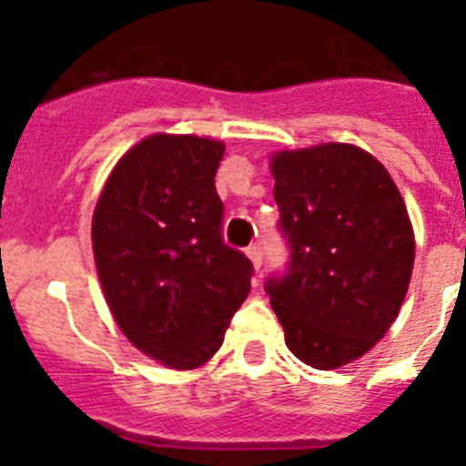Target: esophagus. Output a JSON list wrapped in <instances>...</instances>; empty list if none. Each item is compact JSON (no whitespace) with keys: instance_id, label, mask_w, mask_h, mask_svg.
<instances>
[{"instance_id":"esophagus-1","label":"esophagus","mask_w":466,"mask_h":466,"mask_svg":"<svg viewBox=\"0 0 466 466\" xmlns=\"http://www.w3.org/2000/svg\"><path fill=\"white\" fill-rule=\"evenodd\" d=\"M246 256L250 258V262H253V267H256V269H260L262 267V248L260 246H248V248H246Z\"/></svg>"}]
</instances>
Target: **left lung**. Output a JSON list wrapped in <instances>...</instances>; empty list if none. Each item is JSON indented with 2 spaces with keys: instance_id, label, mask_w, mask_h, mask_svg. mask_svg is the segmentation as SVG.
<instances>
[{
  "instance_id": "obj_1",
  "label": "left lung",
  "mask_w": 466,
  "mask_h": 466,
  "mask_svg": "<svg viewBox=\"0 0 466 466\" xmlns=\"http://www.w3.org/2000/svg\"><path fill=\"white\" fill-rule=\"evenodd\" d=\"M286 274L265 290L300 361L333 370L384 338L401 309L415 262L406 204L366 149L326 143L272 157Z\"/></svg>"
}]
</instances>
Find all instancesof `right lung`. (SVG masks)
I'll list each match as a JSON object with an SVG mask.
<instances>
[{
    "label": "right lung",
    "mask_w": 466,
    "mask_h": 466,
    "mask_svg": "<svg viewBox=\"0 0 466 466\" xmlns=\"http://www.w3.org/2000/svg\"><path fill=\"white\" fill-rule=\"evenodd\" d=\"M225 145L155 133L116 161L93 210L105 300L133 347L176 370L220 350L253 265L222 241L216 171Z\"/></svg>",
    "instance_id": "add662e5"
}]
</instances>
